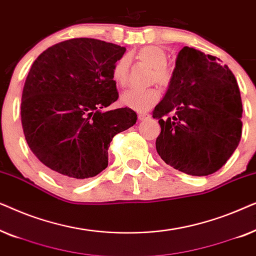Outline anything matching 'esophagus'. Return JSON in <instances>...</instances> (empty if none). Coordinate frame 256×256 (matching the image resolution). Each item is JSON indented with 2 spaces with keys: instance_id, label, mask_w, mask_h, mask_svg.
I'll list each match as a JSON object with an SVG mask.
<instances>
[{
  "instance_id": "1",
  "label": "esophagus",
  "mask_w": 256,
  "mask_h": 256,
  "mask_svg": "<svg viewBox=\"0 0 256 256\" xmlns=\"http://www.w3.org/2000/svg\"><path fill=\"white\" fill-rule=\"evenodd\" d=\"M148 118H150V115L148 113H140L138 114V120L144 121V120H148Z\"/></svg>"
}]
</instances>
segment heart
Instances as JSON below:
<instances>
[{"label":"heart","mask_w":256,"mask_h":256,"mask_svg":"<svg viewBox=\"0 0 256 256\" xmlns=\"http://www.w3.org/2000/svg\"><path fill=\"white\" fill-rule=\"evenodd\" d=\"M138 60L144 62L150 68H152V80H155L160 85H168L171 79V73L166 68V54L162 48L156 45H148L140 48L136 54ZM129 72V58L127 56H122L118 58L112 68V79L115 85L124 87L128 82ZM160 100V92L156 88L146 90H128L122 93L120 98L121 104L124 106L134 110L136 112H146L152 108Z\"/></svg>","instance_id":"1"}]
</instances>
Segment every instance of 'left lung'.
<instances>
[{"label":"left lung","mask_w":256,"mask_h":256,"mask_svg":"<svg viewBox=\"0 0 256 256\" xmlns=\"http://www.w3.org/2000/svg\"><path fill=\"white\" fill-rule=\"evenodd\" d=\"M152 118L160 126L156 150L164 162L192 176L216 172L232 156L242 132L236 76L213 56L184 46Z\"/></svg>","instance_id":"obj_1"}]
</instances>
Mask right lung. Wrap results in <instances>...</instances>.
<instances>
[{
  "label": "right lung",
  "mask_w": 256,
  "mask_h": 256,
  "mask_svg": "<svg viewBox=\"0 0 256 256\" xmlns=\"http://www.w3.org/2000/svg\"><path fill=\"white\" fill-rule=\"evenodd\" d=\"M126 48L73 38L38 56L26 76L20 120L26 143L52 176L66 183L94 177L108 166V148L136 124L128 107L102 110L118 100L112 68Z\"/></svg>",
  "instance_id": "add662e5"
}]
</instances>
